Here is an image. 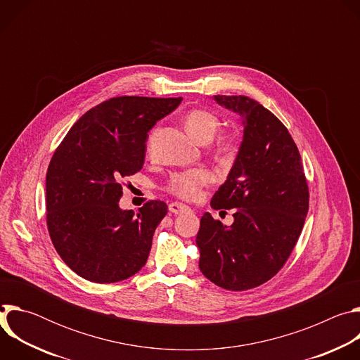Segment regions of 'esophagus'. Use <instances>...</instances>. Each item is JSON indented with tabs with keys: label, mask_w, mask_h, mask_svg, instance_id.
I'll return each instance as SVG.
<instances>
[{
	"label": "esophagus",
	"mask_w": 360,
	"mask_h": 360,
	"mask_svg": "<svg viewBox=\"0 0 360 360\" xmlns=\"http://www.w3.org/2000/svg\"><path fill=\"white\" fill-rule=\"evenodd\" d=\"M186 210H189V208L186 207V205H184V203H179V202L169 203V212L171 214H181V212H184Z\"/></svg>",
	"instance_id": "obj_1"
}]
</instances>
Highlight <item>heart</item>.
Instances as JSON below:
<instances>
[{
    "instance_id": "heart-1",
    "label": "heart",
    "mask_w": 360,
    "mask_h": 360,
    "mask_svg": "<svg viewBox=\"0 0 360 360\" xmlns=\"http://www.w3.org/2000/svg\"><path fill=\"white\" fill-rule=\"evenodd\" d=\"M185 127L191 136H193L200 143H208L212 141L215 134L221 127L219 118L207 110H192L185 117ZM236 142L229 136H221L215 146L214 152L218 158L226 160L233 157L236 153ZM148 153L152 152V136L148 139L146 143ZM212 182V174L208 169L196 168V169H186L181 172H175L168 179L165 189L181 198V199H195L200 191Z\"/></svg>"
}]
</instances>
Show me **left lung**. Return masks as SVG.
I'll return each mask as SVG.
<instances>
[{
  "label": "left lung",
  "instance_id": "obj_1",
  "mask_svg": "<svg viewBox=\"0 0 360 360\" xmlns=\"http://www.w3.org/2000/svg\"><path fill=\"white\" fill-rule=\"evenodd\" d=\"M243 120V142L211 207L232 210L226 228L210 212L200 218L199 269L228 290H248L274 278L286 264L309 210V188L299 149L288 128L245 95H215Z\"/></svg>",
  "mask_w": 360,
  "mask_h": 360
}]
</instances>
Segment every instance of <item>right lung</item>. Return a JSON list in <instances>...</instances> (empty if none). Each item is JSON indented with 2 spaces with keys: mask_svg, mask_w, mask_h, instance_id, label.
<instances>
[{
  "mask_svg": "<svg viewBox=\"0 0 360 360\" xmlns=\"http://www.w3.org/2000/svg\"><path fill=\"white\" fill-rule=\"evenodd\" d=\"M182 98L124 95L86 111L57 146L46 171V228L61 259L81 278L114 283L146 264L168 214L160 199L121 211L122 179L142 169L149 129Z\"/></svg>",
  "mask_w": 360,
  "mask_h": 360,
  "instance_id": "1",
  "label": "right lung"
}]
</instances>
